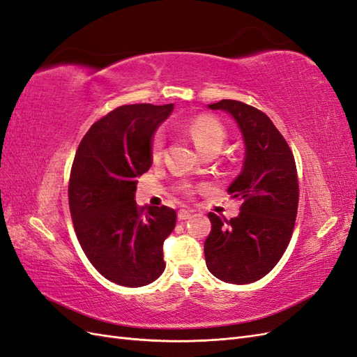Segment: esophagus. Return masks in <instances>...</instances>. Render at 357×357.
Listing matches in <instances>:
<instances>
[{
    "instance_id": "1",
    "label": "esophagus",
    "mask_w": 357,
    "mask_h": 357,
    "mask_svg": "<svg viewBox=\"0 0 357 357\" xmlns=\"http://www.w3.org/2000/svg\"><path fill=\"white\" fill-rule=\"evenodd\" d=\"M191 215H193V211H191V209H179L178 211L179 220H187V218H190Z\"/></svg>"
}]
</instances>
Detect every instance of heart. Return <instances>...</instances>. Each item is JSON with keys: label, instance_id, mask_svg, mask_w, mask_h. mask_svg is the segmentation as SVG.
<instances>
[{"label": "heart", "instance_id": "obj_1", "mask_svg": "<svg viewBox=\"0 0 357 357\" xmlns=\"http://www.w3.org/2000/svg\"><path fill=\"white\" fill-rule=\"evenodd\" d=\"M188 132L193 139L196 148L202 152L209 148L220 149L222 144L226 139V131L220 122H217L215 119L209 116H199L193 122L188 125ZM164 148V139L161 134H157L153 137L151 152L153 160H160ZM187 190V187H184Z\"/></svg>", "mask_w": 357, "mask_h": 357}]
</instances>
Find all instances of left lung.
Here are the masks:
<instances>
[{
    "instance_id": "left-lung-1",
    "label": "left lung",
    "mask_w": 357,
    "mask_h": 357,
    "mask_svg": "<svg viewBox=\"0 0 357 357\" xmlns=\"http://www.w3.org/2000/svg\"><path fill=\"white\" fill-rule=\"evenodd\" d=\"M209 109L229 114L243 137L244 161L227 191L240 199V214L226 220L209 213L204 244L206 267L235 285L257 282L282 258L291 240L298 205L296 161L270 117L240 100L222 99Z\"/></svg>"
}]
</instances>
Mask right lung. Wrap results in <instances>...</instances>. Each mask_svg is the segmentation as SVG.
I'll return each instance as SVG.
<instances>
[{
    "instance_id": "add662e5",
    "label": "right lung",
    "mask_w": 357,
    "mask_h": 357,
    "mask_svg": "<svg viewBox=\"0 0 357 357\" xmlns=\"http://www.w3.org/2000/svg\"><path fill=\"white\" fill-rule=\"evenodd\" d=\"M173 104L113 109L81 140L70 172L69 208L78 241L102 276L122 287L157 280L164 240L176 223L169 206L139 208L137 178L152 166V139Z\"/></svg>"
}]
</instances>
